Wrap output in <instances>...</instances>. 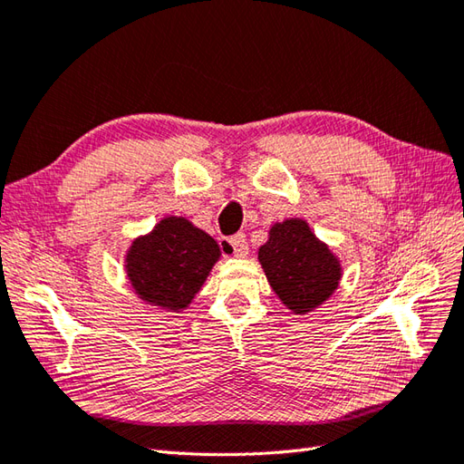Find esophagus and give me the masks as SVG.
Returning a JSON list of instances; mask_svg holds the SVG:
<instances>
[{"mask_svg":"<svg viewBox=\"0 0 464 464\" xmlns=\"http://www.w3.org/2000/svg\"><path fill=\"white\" fill-rule=\"evenodd\" d=\"M224 252L236 256V258H246L248 256V242H246L244 234H236L232 238L224 242Z\"/></svg>","mask_w":464,"mask_h":464,"instance_id":"esophagus-1","label":"esophagus"}]
</instances>
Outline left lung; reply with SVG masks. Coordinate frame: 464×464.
Here are the masks:
<instances>
[{
	"mask_svg": "<svg viewBox=\"0 0 464 464\" xmlns=\"http://www.w3.org/2000/svg\"><path fill=\"white\" fill-rule=\"evenodd\" d=\"M258 262L280 302L297 315L325 304L343 277L342 260L304 218L272 224L258 250Z\"/></svg>",
	"mask_w": 464,
	"mask_h": 464,
	"instance_id": "obj_1",
	"label": "left lung"
}]
</instances>
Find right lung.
Here are the masks:
<instances>
[{
	"label": "right lung",
	"mask_w": 464,
	"mask_h": 464,
	"mask_svg": "<svg viewBox=\"0 0 464 464\" xmlns=\"http://www.w3.org/2000/svg\"><path fill=\"white\" fill-rule=\"evenodd\" d=\"M220 256L210 234L184 216H164L149 234L130 242L125 274L142 304L179 314L202 290Z\"/></svg>",
	"instance_id": "1"
}]
</instances>
